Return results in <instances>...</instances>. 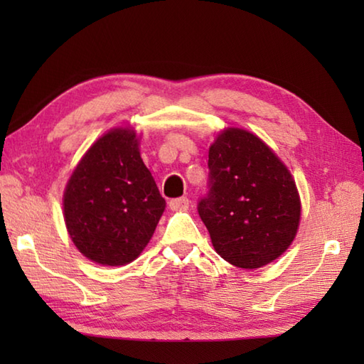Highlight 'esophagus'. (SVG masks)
Here are the masks:
<instances>
[{
    "label": "esophagus",
    "instance_id": "obj_1",
    "mask_svg": "<svg viewBox=\"0 0 364 364\" xmlns=\"http://www.w3.org/2000/svg\"><path fill=\"white\" fill-rule=\"evenodd\" d=\"M170 210H175V211H186L189 208V198L188 197H178L173 198L168 202Z\"/></svg>",
    "mask_w": 364,
    "mask_h": 364
}]
</instances>
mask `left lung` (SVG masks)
<instances>
[{
    "label": "left lung",
    "instance_id": "8db88e82",
    "mask_svg": "<svg viewBox=\"0 0 364 364\" xmlns=\"http://www.w3.org/2000/svg\"><path fill=\"white\" fill-rule=\"evenodd\" d=\"M208 159V192L198 200L215 252L230 264L258 269L288 249L300 200L289 170L249 131L219 134Z\"/></svg>",
    "mask_w": 364,
    "mask_h": 364
}]
</instances>
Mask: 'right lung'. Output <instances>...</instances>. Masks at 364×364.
Returning <instances> with one entry per match:
<instances>
[{"mask_svg": "<svg viewBox=\"0 0 364 364\" xmlns=\"http://www.w3.org/2000/svg\"><path fill=\"white\" fill-rule=\"evenodd\" d=\"M137 145L131 129L100 137L75 168L64 194L68 235L84 257L103 266L136 259L166 208Z\"/></svg>", "mask_w": 364, "mask_h": 364, "instance_id": "obj_1", "label": "right lung"}]
</instances>
